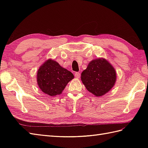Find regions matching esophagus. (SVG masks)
<instances>
[{
	"label": "esophagus",
	"mask_w": 148,
	"mask_h": 148,
	"mask_svg": "<svg viewBox=\"0 0 148 148\" xmlns=\"http://www.w3.org/2000/svg\"><path fill=\"white\" fill-rule=\"evenodd\" d=\"M74 74H75V77H76V78H79V76H80V73H79V72H76V73H75Z\"/></svg>",
	"instance_id": "1"
}]
</instances>
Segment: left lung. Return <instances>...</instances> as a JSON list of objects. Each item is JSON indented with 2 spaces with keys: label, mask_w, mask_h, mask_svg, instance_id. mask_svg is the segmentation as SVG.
<instances>
[{
  "label": "left lung",
  "mask_w": 148,
  "mask_h": 148,
  "mask_svg": "<svg viewBox=\"0 0 148 148\" xmlns=\"http://www.w3.org/2000/svg\"><path fill=\"white\" fill-rule=\"evenodd\" d=\"M81 81L89 92L96 97L102 96L114 85V68L104 58L93 60L81 73Z\"/></svg>",
  "instance_id": "left-lung-1"
}]
</instances>
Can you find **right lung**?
<instances>
[{"mask_svg": "<svg viewBox=\"0 0 148 148\" xmlns=\"http://www.w3.org/2000/svg\"><path fill=\"white\" fill-rule=\"evenodd\" d=\"M37 76L39 88L42 92L52 97L61 94L67 83L74 78L71 72L51 59L46 60L40 66Z\"/></svg>", "mask_w": 148, "mask_h": 148, "instance_id": "right-lung-1", "label": "right lung"}]
</instances>
